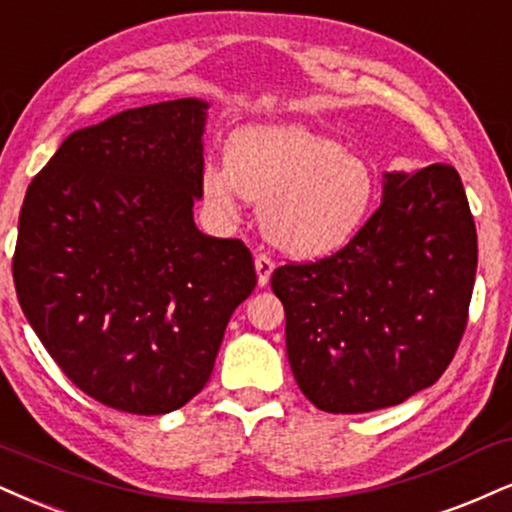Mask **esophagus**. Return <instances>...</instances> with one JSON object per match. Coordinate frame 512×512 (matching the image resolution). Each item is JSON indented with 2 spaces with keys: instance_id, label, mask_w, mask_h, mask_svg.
I'll use <instances>...</instances> for the list:
<instances>
[{
  "instance_id": "1",
  "label": "esophagus",
  "mask_w": 512,
  "mask_h": 512,
  "mask_svg": "<svg viewBox=\"0 0 512 512\" xmlns=\"http://www.w3.org/2000/svg\"><path fill=\"white\" fill-rule=\"evenodd\" d=\"M254 266H256V275H258V285L266 287L270 282V275H273V270H275L273 258L266 256V254H256Z\"/></svg>"
}]
</instances>
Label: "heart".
<instances>
[{"label": "heart", "mask_w": 512, "mask_h": 512, "mask_svg": "<svg viewBox=\"0 0 512 512\" xmlns=\"http://www.w3.org/2000/svg\"><path fill=\"white\" fill-rule=\"evenodd\" d=\"M199 192L227 220L237 218L244 199L263 206L270 242L296 258H315L361 230L377 180L363 156L304 125H251L230 137L225 163H204Z\"/></svg>", "instance_id": "obj_1"}]
</instances>
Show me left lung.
<instances>
[{"instance_id":"obj_1","label":"left lung","mask_w":512,"mask_h":512,"mask_svg":"<svg viewBox=\"0 0 512 512\" xmlns=\"http://www.w3.org/2000/svg\"><path fill=\"white\" fill-rule=\"evenodd\" d=\"M477 230L453 166L384 173L382 204L332 256L275 268L294 380L325 413H370L432 387L456 356Z\"/></svg>"}]
</instances>
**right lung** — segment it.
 Wrapping results in <instances>:
<instances>
[{
	"label": "right lung",
	"instance_id": "obj_1",
	"mask_svg": "<svg viewBox=\"0 0 512 512\" xmlns=\"http://www.w3.org/2000/svg\"><path fill=\"white\" fill-rule=\"evenodd\" d=\"M206 109L175 99L75 130L23 199L14 282L25 318L75 387L123 413L194 399L256 287L244 242L194 225Z\"/></svg>",
	"mask_w": 512,
	"mask_h": 512
}]
</instances>
